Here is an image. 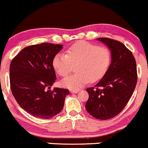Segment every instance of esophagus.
I'll use <instances>...</instances> for the list:
<instances>
[{
	"label": "esophagus",
	"mask_w": 148,
	"mask_h": 148,
	"mask_svg": "<svg viewBox=\"0 0 148 148\" xmlns=\"http://www.w3.org/2000/svg\"><path fill=\"white\" fill-rule=\"evenodd\" d=\"M79 92V90H71V93H77Z\"/></svg>",
	"instance_id": "obj_1"
}]
</instances>
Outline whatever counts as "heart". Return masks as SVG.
Masks as SVG:
<instances>
[{
	"instance_id": "1",
	"label": "heart",
	"mask_w": 148,
	"mask_h": 148,
	"mask_svg": "<svg viewBox=\"0 0 148 148\" xmlns=\"http://www.w3.org/2000/svg\"><path fill=\"white\" fill-rule=\"evenodd\" d=\"M112 62L111 52L107 48L86 42H78L68 48L66 54L58 53L52 59L55 72L65 77L71 72L72 63H77V73L62 80V85L70 90H78L90 80L101 79L109 70Z\"/></svg>"
}]
</instances>
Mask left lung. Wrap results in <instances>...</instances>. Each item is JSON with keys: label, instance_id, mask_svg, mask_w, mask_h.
Instances as JSON below:
<instances>
[{"label": "left lung", "instance_id": "1", "mask_svg": "<svg viewBox=\"0 0 148 148\" xmlns=\"http://www.w3.org/2000/svg\"><path fill=\"white\" fill-rule=\"evenodd\" d=\"M109 49L112 62L109 70L94 87L86 89L89 98L86 109L102 120L120 113L131 98L137 81L135 59L124 45L109 38H98Z\"/></svg>", "mask_w": 148, "mask_h": 148}]
</instances>
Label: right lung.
<instances>
[{
    "label": "right lung",
    "mask_w": 148,
    "mask_h": 148,
    "mask_svg": "<svg viewBox=\"0 0 148 148\" xmlns=\"http://www.w3.org/2000/svg\"><path fill=\"white\" fill-rule=\"evenodd\" d=\"M62 45L42 43L24 48L10 65V84L19 106L32 116L49 119L62 111L67 89L51 86L56 80L52 67L54 56Z\"/></svg>",
    "instance_id": "1"
}]
</instances>
